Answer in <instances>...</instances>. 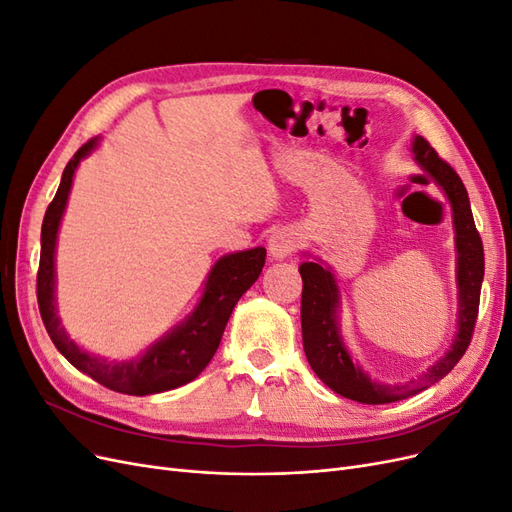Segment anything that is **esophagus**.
Instances as JSON below:
<instances>
[{"label": "esophagus", "instance_id": "obj_1", "mask_svg": "<svg viewBox=\"0 0 512 512\" xmlns=\"http://www.w3.org/2000/svg\"><path fill=\"white\" fill-rule=\"evenodd\" d=\"M297 245H299V243H297V237H294V232L282 228V230L273 232V235L269 237V254H271V258H275V260H284V258H288L294 250H297Z\"/></svg>", "mask_w": 512, "mask_h": 512}]
</instances>
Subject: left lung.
<instances>
[{
  "label": "left lung",
  "mask_w": 512,
  "mask_h": 512,
  "mask_svg": "<svg viewBox=\"0 0 512 512\" xmlns=\"http://www.w3.org/2000/svg\"><path fill=\"white\" fill-rule=\"evenodd\" d=\"M412 153L418 166L440 185L453 209L459 320L451 350L418 380H410L406 384L374 382L352 361L342 333H339V286L335 282V275L329 267H322L320 262H303L299 267L303 277L301 331L307 361L329 389H333L337 395L359 401V404H393V401L408 399L442 380L466 354L478 316L480 286H483L485 275V252L483 241H480L474 226L466 185L423 136L414 138Z\"/></svg>",
  "instance_id": "left-lung-1"
}]
</instances>
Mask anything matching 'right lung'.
<instances>
[{
    "label": "right lung",
    "mask_w": 512,
    "mask_h": 512,
    "mask_svg": "<svg viewBox=\"0 0 512 512\" xmlns=\"http://www.w3.org/2000/svg\"><path fill=\"white\" fill-rule=\"evenodd\" d=\"M98 147V136L87 141L74 153L61 175V183L49 209L44 213L40 237V269H38V307L46 331H49L55 348L83 374L91 376L102 386L126 395H153L177 389L192 382L203 371L218 350L226 322L235 309L243 292L250 288L265 267L267 250H254L226 254L213 269L205 282L194 312L175 329H170L156 344H151L145 354L132 361H106L76 346L64 331L55 305V245L61 218L68 205L74 170Z\"/></svg>",
    "instance_id": "1"
}]
</instances>
